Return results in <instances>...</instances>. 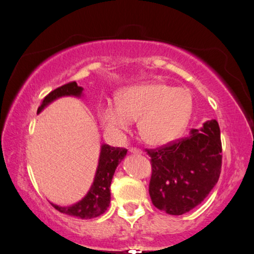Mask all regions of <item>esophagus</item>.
I'll return each instance as SVG.
<instances>
[{
    "label": "esophagus",
    "mask_w": 254,
    "mask_h": 254,
    "mask_svg": "<svg viewBox=\"0 0 254 254\" xmlns=\"http://www.w3.org/2000/svg\"><path fill=\"white\" fill-rule=\"evenodd\" d=\"M128 152L131 153V154H142V151L141 149H139V148H130L128 149Z\"/></svg>",
    "instance_id": "1"
}]
</instances>
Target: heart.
I'll use <instances>...</instances> for the list:
<instances>
[{
	"label": "heart",
	"mask_w": 254,
	"mask_h": 254,
	"mask_svg": "<svg viewBox=\"0 0 254 254\" xmlns=\"http://www.w3.org/2000/svg\"><path fill=\"white\" fill-rule=\"evenodd\" d=\"M193 99L184 88L152 81L127 87L117 95V105L100 107L98 116L105 130L120 137L133 121L142 140L163 146L177 140L190 123Z\"/></svg>",
	"instance_id": "b5f03b06"
}]
</instances>
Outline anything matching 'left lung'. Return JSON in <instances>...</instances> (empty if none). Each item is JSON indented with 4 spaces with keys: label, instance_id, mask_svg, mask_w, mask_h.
Instances as JSON below:
<instances>
[{
    "label": "left lung",
    "instance_id": "1",
    "mask_svg": "<svg viewBox=\"0 0 254 254\" xmlns=\"http://www.w3.org/2000/svg\"><path fill=\"white\" fill-rule=\"evenodd\" d=\"M147 153L153 205L170 215H182L201 203L219 181L222 163L219 123L207 121L199 130L192 128L189 137Z\"/></svg>",
    "mask_w": 254,
    "mask_h": 254
}]
</instances>
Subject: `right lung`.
Listing matches in <instances>:
<instances>
[{"label":"right lung","instance_id":"1","mask_svg":"<svg viewBox=\"0 0 254 254\" xmlns=\"http://www.w3.org/2000/svg\"><path fill=\"white\" fill-rule=\"evenodd\" d=\"M83 91L84 88L78 86L76 81L56 88L44 99L41 106L38 108V114L41 113L53 101L62 98V96L80 98V96H83ZM127 152V149L126 148H115L103 144L101 146V151H100L94 181H93V184L91 185L87 194L71 206H59L51 202L52 206L61 213L84 220L93 219V217L100 216L105 213L110 203V184H112L113 176L119 163L126 158Z\"/></svg>","mask_w":254,"mask_h":254}]
</instances>
